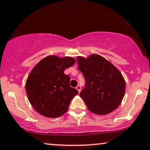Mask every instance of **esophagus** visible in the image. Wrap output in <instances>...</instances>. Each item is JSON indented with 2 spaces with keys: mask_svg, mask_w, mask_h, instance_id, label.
Wrapping results in <instances>:
<instances>
[{
  "mask_svg": "<svg viewBox=\"0 0 150 150\" xmlns=\"http://www.w3.org/2000/svg\"><path fill=\"white\" fill-rule=\"evenodd\" d=\"M76 89H77V91H79V93L80 91H81V87L80 86H77V87H76Z\"/></svg>",
  "mask_w": 150,
  "mask_h": 150,
  "instance_id": "esophagus-1",
  "label": "esophagus"
}]
</instances>
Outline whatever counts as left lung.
<instances>
[{
    "mask_svg": "<svg viewBox=\"0 0 150 150\" xmlns=\"http://www.w3.org/2000/svg\"><path fill=\"white\" fill-rule=\"evenodd\" d=\"M78 67L86 80L80 93L89 111L107 115L118 108L125 91L121 73L102 56L92 54L88 58L77 57Z\"/></svg>",
    "mask_w": 150,
    "mask_h": 150,
    "instance_id": "obj_1",
    "label": "left lung"
}]
</instances>
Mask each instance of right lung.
Listing matches in <instances>:
<instances>
[{"label":"right lung","mask_w":150,"mask_h":150,"mask_svg":"<svg viewBox=\"0 0 150 150\" xmlns=\"http://www.w3.org/2000/svg\"><path fill=\"white\" fill-rule=\"evenodd\" d=\"M75 62L72 57L50 55L42 59L30 72L25 83L27 96L40 115L57 118L67 111L78 91L70 86V77L64 71Z\"/></svg>","instance_id":"add662e5"}]
</instances>
